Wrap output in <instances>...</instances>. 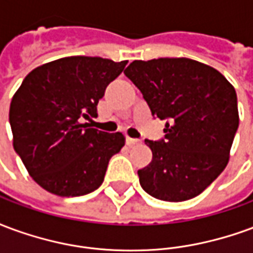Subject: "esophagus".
Instances as JSON below:
<instances>
[{"instance_id":"1","label":"esophagus","mask_w":253,"mask_h":253,"mask_svg":"<svg viewBox=\"0 0 253 253\" xmlns=\"http://www.w3.org/2000/svg\"><path fill=\"white\" fill-rule=\"evenodd\" d=\"M126 142L128 146H134V145H139V143H141V139H137V138H127Z\"/></svg>"}]
</instances>
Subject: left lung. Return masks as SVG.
<instances>
[{
    "label": "left lung",
    "instance_id": "8db88e82",
    "mask_svg": "<svg viewBox=\"0 0 253 253\" xmlns=\"http://www.w3.org/2000/svg\"><path fill=\"white\" fill-rule=\"evenodd\" d=\"M165 137L145 139L153 160L138 170L156 199L183 202L199 195L221 175L239 128L237 94L221 73L188 58L134 61L125 70Z\"/></svg>",
    "mask_w": 253,
    "mask_h": 253
}]
</instances>
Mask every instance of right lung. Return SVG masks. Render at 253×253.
<instances>
[{
	"label": "right lung",
	"instance_id": "obj_1",
	"mask_svg": "<svg viewBox=\"0 0 253 253\" xmlns=\"http://www.w3.org/2000/svg\"><path fill=\"white\" fill-rule=\"evenodd\" d=\"M126 65L77 55L44 63L24 78L10 103L9 122L14 150L42 188L81 196L101 186L125 137L81 122L97 116L105 88Z\"/></svg>",
	"mask_w": 253,
	"mask_h": 253
}]
</instances>
